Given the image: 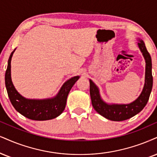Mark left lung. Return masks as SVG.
<instances>
[{
  "mask_svg": "<svg viewBox=\"0 0 157 157\" xmlns=\"http://www.w3.org/2000/svg\"><path fill=\"white\" fill-rule=\"evenodd\" d=\"M138 46L146 61V73L144 89L138 98L129 104L108 103L102 99L98 86L90 79V97L94 109L98 113L111 121H119L130 119L144 109L148 102L153 86L151 57L147 51L144 40L138 38Z\"/></svg>",
  "mask_w": 157,
  "mask_h": 157,
  "instance_id": "8db88e82",
  "label": "left lung"
}]
</instances>
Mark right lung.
Masks as SVG:
<instances>
[{
    "mask_svg": "<svg viewBox=\"0 0 157 157\" xmlns=\"http://www.w3.org/2000/svg\"><path fill=\"white\" fill-rule=\"evenodd\" d=\"M15 50L16 49L9 57L5 74L6 87L13 108L24 117L36 121H45L57 117L63 112L69 92L80 76H73L66 81L54 98L40 100L25 98L17 92L11 81V61Z\"/></svg>",
    "mask_w": 157,
    "mask_h": 157,
    "instance_id": "right-lung-1",
    "label": "right lung"
}]
</instances>
